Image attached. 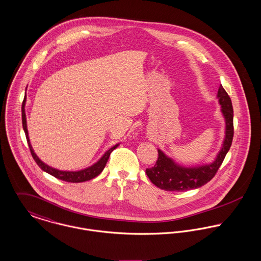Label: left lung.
<instances>
[{"label":"left lung","instance_id":"8db88e82","mask_svg":"<svg viewBox=\"0 0 261 261\" xmlns=\"http://www.w3.org/2000/svg\"><path fill=\"white\" fill-rule=\"evenodd\" d=\"M218 98L221 106V112L225 119V138L216 161L210 165L201 167L185 168L168 158L158 150V160L155 166L146 169L150 180L165 191L186 192L197 189L212 180L220 169L225 155L227 154L233 138V108L229 95L224 88L220 86Z\"/></svg>","mask_w":261,"mask_h":261}]
</instances>
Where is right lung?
Segmentation results:
<instances>
[{
    "label": "right lung",
    "mask_w": 261,
    "mask_h": 261,
    "mask_svg": "<svg viewBox=\"0 0 261 261\" xmlns=\"http://www.w3.org/2000/svg\"><path fill=\"white\" fill-rule=\"evenodd\" d=\"M24 103H25V97L23 98L22 101V105H21V122H22V128H23V131H24V134H25V137H27V141H28V144H29V148L31 150V154L34 158V160L36 161V163L39 165L40 169L46 173H48L49 175L56 177L57 179H60V180H65V181H68V182H81V181H85V180H91L95 177H97L101 172L103 171L107 161L109 159V156L111 154V152L117 148L118 144L113 146L111 149H109L104 155L103 157L101 158L100 160L98 161L97 163H95L93 166L87 168V169H84V170H81L79 172H65V171H60V170H57V169H54L49 166H47L46 164H44L43 162L39 159V157L36 155V153L34 152L33 148H32V145L30 143V139H29V134H28V129H27V120H25V113H24Z\"/></svg>",
    "instance_id": "add662e5"
}]
</instances>
